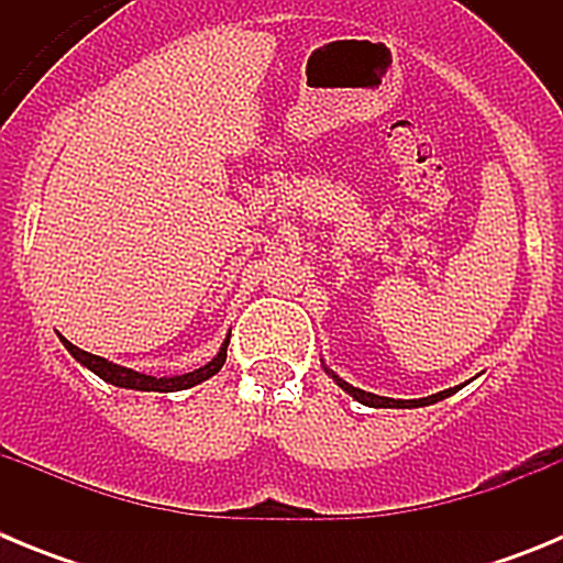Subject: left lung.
Segmentation results:
<instances>
[{
	"instance_id": "1",
	"label": "left lung",
	"mask_w": 563,
	"mask_h": 563,
	"mask_svg": "<svg viewBox=\"0 0 563 563\" xmlns=\"http://www.w3.org/2000/svg\"><path fill=\"white\" fill-rule=\"evenodd\" d=\"M324 369H327V366H324ZM327 372H330L332 380H335L338 386L346 391V395H352L357 402H363V406H372V409H420V406H431V402H437V400H445V397H451L456 391V389H445V391H440V395L420 397V400H391V397H380V395H372V391L355 389L352 383L341 380V377H338L332 369H327Z\"/></svg>"
}]
</instances>
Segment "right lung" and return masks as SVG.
<instances>
[{
    "label": "right lung",
    "instance_id": "add662e5",
    "mask_svg": "<svg viewBox=\"0 0 563 563\" xmlns=\"http://www.w3.org/2000/svg\"><path fill=\"white\" fill-rule=\"evenodd\" d=\"M62 338V343L67 346V352L73 357H76L81 366H87L89 372H96L101 380L112 383V386H121V389H134V391H180V389H191V386H197V383L208 380L211 375H217V372L222 369V363H225L228 357V341L231 338H225V343L220 346V352L211 357V361L206 363V366H200V369L194 372H186V375H174V377H154V375H143V372H134V369H126V366H118V363L107 361V357L101 355H92V352H84L78 350L76 343H69L67 338Z\"/></svg>",
    "mask_w": 563,
    "mask_h": 563
}]
</instances>
